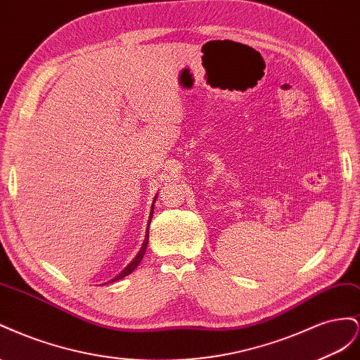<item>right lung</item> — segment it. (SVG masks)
<instances>
[{
	"label": "right lung",
	"instance_id": "1",
	"mask_svg": "<svg viewBox=\"0 0 360 360\" xmlns=\"http://www.w3.org/2000/svg\"><path fill=\"white\" fill-rule=\"evenodd\" d=\"M157 198V196H155ZM153 203H155V200H153ZM152 208H153V205H152ZM152 214H153V211H150V215H149V224H150V219H152ZM149 232V231H148ZM146 232V237H145V241H143V245H141V249L139 250V253L136 255V258L132 259L125 269H123L115 279H111L110 282H116V281H119V279H123V277L125 276H128V274H131L132 271H134L137 266H139V264L141 262V259H143V256H145V252H146V248H148V241H149V233Z\"/></svg>",
	"mask_w": 360,
	"mask_h": 360
}]
</instances>
